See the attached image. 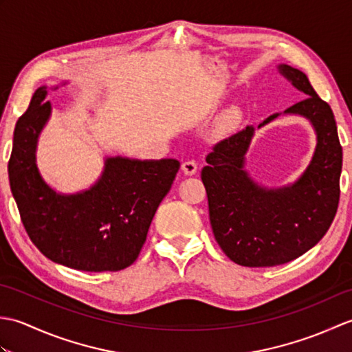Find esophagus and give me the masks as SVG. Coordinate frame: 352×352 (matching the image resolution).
Listing matches in <instances>:
<instances>
[{
	"label": "esophagus",
	"mask_w": 352,
	"mask_h": 352,
	"mask_svg": "<svg viewBox=\"0 0 352 352\" xmlns=\"http://www.w3.org/2000/svg\"><path fill=\"white\" fill-rule=\"evenodd\" d=\"M182 169L186 175H193L198 169V164L195 160H186L182 164Z\"/></svg>",
	"instance_id": "1"
}]
</instances>
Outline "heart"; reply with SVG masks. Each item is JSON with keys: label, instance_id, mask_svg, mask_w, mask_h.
I'll return each instance as SVG.
<instances>
[{"label": "heart", "instance_id": "heart-1", "mask_svg": "<svg viewBox=\"0 0 352 352\" xmlns=\"http://www.w3.org/2000/svg\"><path fill=\"white\" fill-rule=\"evenodd\" d=\"M237 122H239V113H237V111H234V110H231V111H228L226 116L221 119L219 129L222 131H230V130L234 129V126L237 125Z\"/></svg>", "mask_w": 352, "mask_h": 352}]
</instances>
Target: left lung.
Wrapping results in <instances>:
<instances>
[{"label":"left lung","mask_w":352,"mask_h":352,"mask_svg":"<svg viewBox=\"0 0 352 352\" xmlns=\"http://www.w3.org/2000/svg\"><path fill=\"white\" fill-rule=\"evenodd\" d=\"M278 71L305 95L284 113L307 118L316 131L315 154L304 174L278 189L252 182L243 169L252 126L218 142L201 170L216 242L230 260L248 267L276 266L302 256L324 237L339 206L342 146L333 110L304 72L289 65H278Z\"/></svg>","instance_id":"1"}]
</instances>
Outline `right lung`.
I'll return each mask as SVG.
<instances>
[{"instance_id":"right-lung-1","label":"right lung","mask_w":352,"mask_h":352,"mask_svg":"<svg viewBox=\"0 0 352 352\" xmlns=\"http://www.w3.org/2000/svg\"><path fill=\"white\" fill-rule=\"evenodd\" d=\"M47 86L34 92L13 133L9 182L32 242L54 263L116 272L134 263L180 162L109 157L91 189L63 195L43 182L36 146L51 115Z\"/></svg>"}]
</instances>
